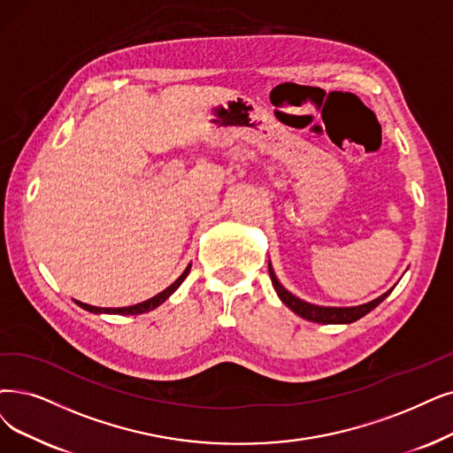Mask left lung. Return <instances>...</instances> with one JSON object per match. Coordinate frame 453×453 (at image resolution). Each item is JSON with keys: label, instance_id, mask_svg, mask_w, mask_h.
<instances>
[{"label": "left lung", "instance_id": "8db88e82", "mask_svg": "<svg viewBox=\"0 0 453 453\" xmlns=\"http://www.w3.org/2000/svg\"><path fill=\"white\" fill-rule=\"evenodd\" d=\"M269 277H271V284L277 289V294L280 297V301L288 306L289 311H294L297 316L309 319V321H316V323H325V325H331V323H353L357 319H360L363 316H366L368 312H372L379 303H383L392 289H388L387 294H383L381 297H377L366 304H360V306H349V309H336V306H318V304H311L306 301H301L299 297L292 296L288 292V289L277 280L273 269H271L269 264Z\"/></svg>", "mask_w": 453, "mask_h": 453}]
</instances>
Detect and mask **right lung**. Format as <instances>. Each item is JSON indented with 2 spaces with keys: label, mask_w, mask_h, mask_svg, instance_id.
Returning a JSON list of instances; mask_svg holds the SVG:
<instances>
[{
  "label": "right lung",
  "mask_w": 453,
  "mask_h": 453,
  "mask_svg": "<svg viewBox=\"0 0 453 453\" xmlns=\"http://www.w3.org/2000/svg\"><path fill=\"white\" fill-rule=\"evenodd\" d=\"M189 269H191V265H188L184 273L180 275L169 288H165L161 294L154 296V297L149 299V301H142V303H139V304H134V306H122V309H100V306H90V304H85V303H80V301H76V303L81 306V309H85V311H88V312H95V314L105 312V314H119V316H135V314L150 312V311L156 309V306H159L161 303H164L180 284L184 282V279L189 275Z\"/></svg>",
  "instance_id": "add662e5"
}]
</instances>
